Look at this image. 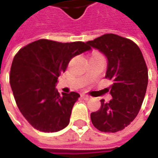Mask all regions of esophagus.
Segmentation results:
<instances>
[{
  "label": "esophagus",
  "instance_id": "1",
  "mask_svg": "<svg viewBox=\"0 0 158 158\" xmlns=\"http://www.w3.org/2000/svg\"><path fill=\"white\" fill-rule=\"evenodd\" d=\"M82 98H83V99H86V100H87V99H89V98H90V97H89V96H88V95H85V94H82Z\"/></svg>",
  "mask_w": 158,
  "mask_h": 158
}]
</instances>
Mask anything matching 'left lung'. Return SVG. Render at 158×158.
<instances>
[{"label":"left lung","mask_w":158,"mask_h":158,"mask_svg":"<svg viewBox=\"0 0 158 158\" xmlns=\"http://www.w3.org/2000/svg\"><path fill=\"white\" fill-rule=\"evenodd\" d=\"M107 58L106 78L112 80L109 103L101 100L98 111L91 112L97 129L116 133L135 118L148 86V69L140 48L132 40L115 34H105L86 42ZM109 90V89H108Z\"/></svg>","instance_id":"obj_1"}]
</instances>
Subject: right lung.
Listing matches in <instances>:
<instances>
[{
  "mask_svg": "<svg viewBox=\"0 0 158 158\" xmlns=\"http://www.w3.org/2000/svg\"><path fill=\"white\" fill-rule=\"evenodd\" d=\"M90 49L80 41L40 40L15 54L9 82L20 112L34 128L52 133L69 125L72 108L80 95L74 91L60 94L55 84L70 60Z\"/></svg>",
  "mask_w": 158,
  "mask_h": 158,
  "instance_id": "1",
  "label": "right lung"
}]
</instances>
